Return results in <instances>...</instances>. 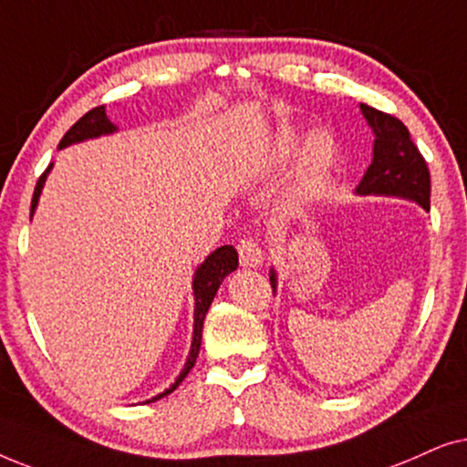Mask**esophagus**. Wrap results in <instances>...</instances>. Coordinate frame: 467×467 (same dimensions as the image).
Wrapping results in <instances>:
<instances>
[{
    "label": "esophagus",
    "mask_w": 467,
    "mask_h": 467,
    "mask_svg": "<svg viewBox=\"0 0 467 467\" xmlns=\"http://www.w3.org/2000/svg\"><path fill=\"white\" fill-rule=\"evenodd\" d=\"M237 250H239V260L244 266H254V269H256V266L263 265L265 252L263 247L258 245L256 239H241Z\"/></svg>",
    "instance_id": "34e87169"
}]
</instances>
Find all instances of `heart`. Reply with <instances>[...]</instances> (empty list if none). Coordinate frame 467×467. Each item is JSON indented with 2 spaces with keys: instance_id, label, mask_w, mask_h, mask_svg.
I'll list each match as a JSON object with an SVG mask.
<instances>
[{
  "instance_id": "obj_1",
  "label": "heart",
  "mask_w": 467,
  "mask_h": 467,
  "mask_svg": "<svg viewBox=\"0 0 467 467\" xmlns=\"http://www.w3.org/2000/svg\"><path fill=\"white\" fill-rule=\"evenodd\" d=\"M306 138V130L292 126V123H284L265 142L263 153H260V164L265 169H279L285 161L295 158ZM306 142V146L302 144L304 149L298 155L295 177H292L290 185V198H296V201L320 188L333 169L335 158H337V145H335V139L327 130H316Z\"/></svg>"
}]
</instances>
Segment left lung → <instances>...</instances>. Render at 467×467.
Returning a JSON list of instances; mask_svg holds the SVG:
<instances>
[{
    "label": "left lung",
    "instance_id": "8db88e82",
    "mask_svg": "<svg viewBox=\"0 0 467 467\" xmlns=\"http://www.w3.org/2000/svg\"><path fill=\"white\" fill-rule=\"evenodd\" d=\"M360 113L374 130V158L368 172L357 185L358 196H397L419 202L429 211V194H431V179H429L427 161L419 147L410 139L408 128L393 115L360 104ZM273 292L277 288L275 271L271 269Z\"/></svg>",
    "mask_w": 467,
    "mask_h": 467
}]
</instances>
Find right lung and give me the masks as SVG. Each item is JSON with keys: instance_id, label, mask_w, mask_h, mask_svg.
I'll return each mask as SVG.
<instances>
[{"instance_id": "add662e5", "label": "right lung", "mask_w": 467, "mask_h": 467, "mask_svg": "<svg viewBox=\"0 0 467 467\" xmlns=\"http://www.w3.org/2000/svg\"><path fill=\"white\" fill-rule=\"evenodd\" d=\"M117 132V126L115 123H110V119L107 117V109L104 107H96L91 109L89 113H85L80 119L74 123V126L67 130L64 134V139L59 140V149H64L67 145H74V142H83L87 139H98V136H104V134H113ZM53 164L48 166V169L42 172L38 183H36V190H34V198H31V215H34L36 207H38V198L42 194V188H45V182H47V175L51 172ZM239 266V256H237V250H234L233 245H222L217 247L213 254H209L207 258H204V263L198 266L196 273H194V282H192V290H194V337H192V348H190V354H188V360H185L182 374L177 376V380L171 384L169 389L164 390V393L151 397V400H147L145 403H151V401H158L161 397L171 395L172 390H175L179 384L185 380V376L190 374V369L194 368L196 363V357H198V350H201V339H202V322H204V316H207L209 307H211V301H213L217 288H220V284L223 282V277L228 275V273H233L234 269Z\"/></svg>"}]
</instances>
